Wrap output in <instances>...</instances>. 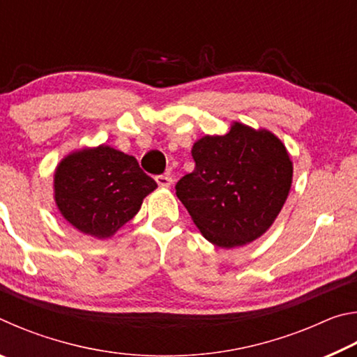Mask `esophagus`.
Returning a JSON list of instances; mask_svg holds the SVG:
<instances>
[{
  "instance_id": "34e87169",
  "label": "esophagus",
  "mask_w": 357,
  "mask_h": 357,
  "mask_svg": "<svg viewBox=\"0 0 357 357\" xmlns=\"http://www.w3.org/2000/svg\"><path fill=\"white\" fill-rule=\"evenodd\" d=\"M155 183L159 184L160 187H170L172 183H173V179L168 176V174H157Z\"/></svg>"
}]
</instances>
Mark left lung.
Instances as JSON below:
<instances>
[{
	"mask_svg": "<svg viewBox=\"0 0 357 357\" xmlns=\"http://www.w3.org/2000/svg\"><path fill=\"white\" fill-rule=\"evenodd\" d=\"M192 157L195 168L174 189L209 243L231 249L252 243L273 225L293 178L279 138L234 123L225 135L198 140Z\"/></svg>",
	"mask_w": 357,
	"mask_h": 357,
	"instance_id": "1",
	"label": "left lung"
}]
</instances>
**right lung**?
<instances>
[{
  "label": "right lung",
  "instance_id": "right-lung-1",
  "mask_svg": "<svg viewBox=\"0 0 357 357\" xmlns=\"http://www.w3.org/2000/svg\"><path fill=\"white\" fill-rule=\"evenodd\" d=\"M155 187L135 157L104 144L68 155L55 173V200L64 219L99 239L128 223Z\"/></svg>",
  "mask_w": 357,
  "mask_h": 357
}]
</instances>
